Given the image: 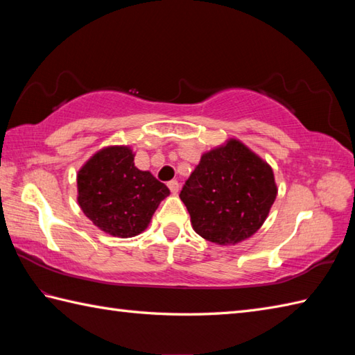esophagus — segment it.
Segmentation results:
<instances>
[{"mask_svg": "<svg viewBox=\"0 0 355 355\" xmlns=\"http://www.w3.org/2000/svg\"><path fill=\"white\" fill-rule=\"evenodd\" d=\"M168 187L172 193H177L180 191V183L177 182V180H171V182L168 183Z\"/></svg>", "mask_w": 355, "mask_h": 355, "instance_id": "1", "label": "esophagus"}]
</instances>
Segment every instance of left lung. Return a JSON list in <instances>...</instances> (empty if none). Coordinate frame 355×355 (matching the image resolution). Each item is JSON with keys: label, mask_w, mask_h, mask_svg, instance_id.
<instances>
[{"label": "left lung", "mask_w": 355, "mask_h": 355, "mask_svg": "<svg viewBox=\"0 0 355 355\" xmlns=\"http://www.w3.org/2000/svg\"><path fill=\"white\" fill-rule=\"evenodd\" d=\"M276 193L270 166L241 141L229 140L201 157L180 198L200 236L227 245L261 227Z\"/></svg>", "instance_id": "1"}]
</instances>
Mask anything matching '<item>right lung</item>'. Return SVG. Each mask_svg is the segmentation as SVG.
<instances>
[{
  "instance_id": "obj_1",
  "label": "right lung",
  "mask_w": 355,
  "mask_h": 355,
  "mask_svg": "<svg viewBox=\"0 0 355 355\" xmlns=\"http://www.w3.org/2000/svg\"><path fill=\"white\" fill-rule=\"evenodd\" d=\"M168 186L134 166L128 146H110L94 154L78 173V202L89 220L119 238L139 235L163 198Z\"/></svg>"
}]
</instances>
